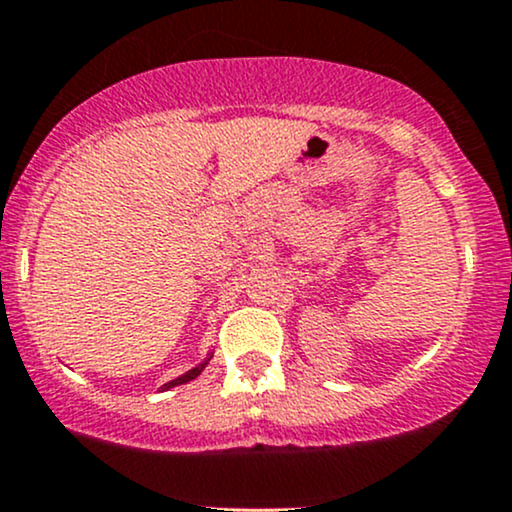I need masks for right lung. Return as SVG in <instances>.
<instances>
[{
	"label": "right lung",
	"mask_w": 512,
	"mask_h": 512,
	"mask_svg": "<svg viewBox=\"0 0 512 512\" xmlns=\"http://www.w3.org/2000/svg\"><path fill=\"white\" fill-rule=\"evenodd\" d=\"M210 360V358H208ZM208 360H205L203 365H198V367H193L191 372H186V375H181V377H176V380H171V382H166L162 389H171V387H179V384H186V382H191V380H195V377L200 375V372H203V367L208 365Z\"/></svg>",
	"instance_id": "1"
}]
</instances>
